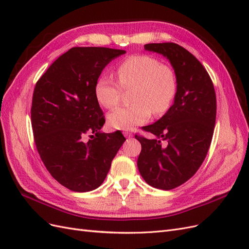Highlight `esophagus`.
<instances>
[{
	"label": "esophagus",
	"instance_id": "1",
	"mask_svg": "<svg viewBox=\"0 0 249 249\" xmlns=\"http://www.w3.org/2000/svg\"><path fill=\"white\" fill-rule=\"evenodd\" d=\"M124 136L126 138H131V137H133V134L130 132H124Z\"/></svg>",
	"mask_w": 249,
	"mask_h": 249
}]
</instances>
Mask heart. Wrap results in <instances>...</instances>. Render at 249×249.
Returning <instances> with one entry per match:
<instances>
[{
	"mask_svg": "<svg viewBox=\"0 0 249 249\" xmlns=\"http://www.w3.org/2000/svg\"><path fill=\"white\" fill-rule=\"evenodd\" d=\"M118 81L102 74L94 85L95 99L105 108H114L123 88H134L131 106L120 107L108 114V124L115 130L130 131L146 123L152 115L166 112L177 93V78L169 66L147 55H134L117 67Z\"/></svg>",
	"mask_w": 249,
	"mask_h": 249,
	"instance_id": "b5f03b06",
	"label": "heart"
}]
</instances>
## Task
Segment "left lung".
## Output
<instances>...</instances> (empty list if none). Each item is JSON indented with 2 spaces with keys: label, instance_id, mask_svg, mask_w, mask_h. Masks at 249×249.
<instances>
[{
  "label": "left lung",
  "instance_id": "1",
  "mask_svg": "<svg viewBox=\"0 0 249 249\" xmlns=\"http://www.w3.org/2000/svg\"><path fill=\"white\" fill-rule=\"evenodd\" d=\"M145 51L169 60L177 78L173 105L144 130L155 138L141 143L137 166L145 182L170 190L198 170L208 154L216 122V94L209 73L190 52L173 42L148 43Z\"/></svg>",
  "mask_w": 249,
  "mask_h": 249
}]
</instances>
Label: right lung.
<instances>
[{
  "instance_id": "add662e5",
  "label": "right lung",
  "mask_w": 249,
  "mask_h": 249,
  "mask_svg": "<svg viewBox=\"0 0 249 249\" xmlns=\"http://www.w3.org/2000/svg\"><path fill=\"white\" fill-rule=\"evenodd\" d=\"M125 51L72 48L36 83L31 120L35 144L56 180L76 192L100 187L125 138L101 132L105 122L94 85L103 70ZM92 138L87 142L84 137Z\"/></svg>"
}]
</instances>
